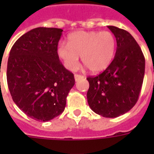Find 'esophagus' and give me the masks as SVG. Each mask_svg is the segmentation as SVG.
I'll list each match as a JSON object with an SVG mask.
<instances>
[{
  "label": "esophagus",
  "mask_w": 154,
  "mask_h": 154,
  "mask_svg": "<svg viewBox=\"0 0 154 154\" xmlns=\"http://www.w3.org/2000/svg\"><path fill=\"white\" fill-rule=\"evenodd\" d=\"M74 78H75V81L77 82V81L80 80L82 78H84V76H82V75H79V74H75L74 75Z\"/></svg>",
  "instance_id": "obj_1"
}]
</instances>
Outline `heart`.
Returning <instances> with one entry per match:
<instances>
[{
	"mask_svg": "<svg viewBox=\"0 0 154 154\" xmlns=\"http://www.w3.org/2000/svg\"><path fill=\"white\" fill-rule=\"evenodd\" d=\"M116 38L109 31H76L67 37V44L60 43L57 57L65 67L75 71L79 64V56L88 69L94 73L106 70L116 53Z\"/></svg>",
	"mask_w": 154,
	"mask_h": 154,
	"instance_id": "1",
	"label": "heart"
}]
</instances>
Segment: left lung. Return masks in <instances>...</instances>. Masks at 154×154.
Listing matches in <instances>:
<instances>
[{
  "label": "left lung",
  "mask_w": 154,
  "mask_h": 154,
  "mask_svg": "<svg viewBox=\"0 0 154 154\" xmlns=\"http://www.w3.org/2000/svg\"><path fill=\"white\" fill-rule=\"evenodd\" d=\"M116 38L115 57L102 73L87 77V97L97 115L116 118L132 109L139 99L145 70L142 50L132 35L116 26H107Z\"/></svg>",
  "instance_id": "8db88e82"
}]
</instances>
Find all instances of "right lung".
<instances>
[{"mask_svg":"<svg viewBox=\"0 0 154 154\" xmlns=\"http://www.w3.org/2000/svg\"><path fill=\"white\" fill-rule=\"evenodd\" d=\"M63 29L38 27L19 38L7 63V84L15 105L29 117L48 121L63 112L75 84L57 57Z\"/></svg>","mask_w":154,"mask_h":154,"instance_id":"1","label":"right lung"}]
</instances>
